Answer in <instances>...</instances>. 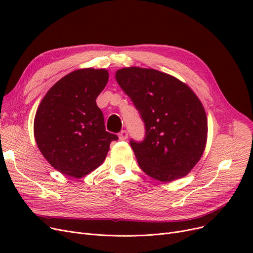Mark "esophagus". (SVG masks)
I'll list each match as a JSON object with an SVG mask.
<instances>
[{
    "label": "esophagus",
    "mask_w": 253,
    "mask_h": 253,
    "mask_svg": "<svg viewBox=\"0 0 253 253\" xmlns=\"http://www.w3.org/2000/svg\"><path fill=\"white\" fill-rule=\"evenodd\" d=\"M118 136H119L120 140H126L127 138V132L126 131V129H122V131L118 134Z\"/></svg>",
    "instance_id": "obj_1"
}]
</instances>
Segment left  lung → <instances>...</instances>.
Returning <instances> with one entry per match:
<instances>
[{
    "label": "left lung",
    "mask_w": 253,
    "mask_h": 253,
    "mask_svg": "<svg viewBox=\"0 0 253 253\" xmlns=\"http://www.w3.org/2000/svg\"><path fill=\"white\" fill-rule=\"evenodd\" d=\"M116 80L144 124L143 140L129 141L140 169L163 182L187 175L207 141L208 122L200 99L187 84L152 68H122Z\"/></svg>",
    "instance_id": "left-lung-1"
}]
</instances>
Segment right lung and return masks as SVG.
Returning <instances> with one entry per match:
<instances>
[{
	"label": "right lung",
	"mask_w": 253,
	"mask_h": 253,
	"mask_svg": "<svg viewBox=\"0 0 253 253\" xmlns=\"http://www.w3.org/2000/svg\"><path fill=\"white\" fill-rule=\"evenodd\" d=\"M109 80L106 70L84 68L60 79L37 110L34 133L45 159L64 175L80 178L106 157L117 135L106 132L96 99Z\"/></svg>",
	"instance_id": "1"
}]
</instances>
